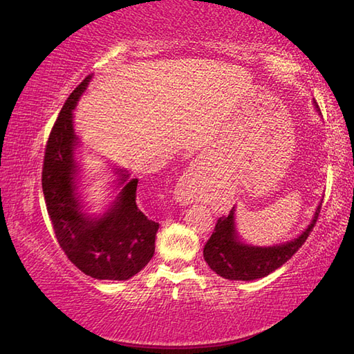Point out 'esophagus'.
<instances>
[{"label":"esophagus","mask_w":354,"mask_h":354,"mask_svg":"<svg viewBox=\"0 0 354 354\" xmlns=\"http://www.w3.org/2000/svg\"><path fill=\"white\" fill-rule=\"evenodd\" d=\"M176 200L186 206L195 200V169H187L176 187Z\"/></svg>","instance_id":"34e87169"}]
</instances>
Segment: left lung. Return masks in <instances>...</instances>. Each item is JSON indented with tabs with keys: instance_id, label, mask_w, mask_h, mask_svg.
I'll use <instances>...</instances> for the list:
<instances>
[{
	"instance_id": "8db88e82",
	"label": "left lung",
	"mask_w": 354,
	"mask_h": 354,
	"mask_svg": "<svg viewBox=\"0 0 354 354\" xmlns=\"http://www.w3.org/2000/svg\"><path fill=\"white\" fill-rule=\"evenodd\" d=\"M319 210L321 204L317 207L308 229L294 241L274 247H253L239 241L236 227H234L233 207L229 215L218 219L214 233L204 245V261L207 262L210 270H214L218 276L224 279L245 281L262 279L280 268L297 253L298 248L308 239L313 225L317 224Z\"/></svg>"
}]
</instances>
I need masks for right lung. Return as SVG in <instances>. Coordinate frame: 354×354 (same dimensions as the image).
I'll list each match as a JSON object with an SVG mask.
<instances>
[{
  "instance_id": "obj_1",
  "label": "right lung",
  "mask_w": 354,
  "mask_h": 354,
  "mask_svg": "<svg viewBox=\"0 0 354 354\" xmlns=\"http://www.w3.org/2000/svg\"><path fill=\"white\" fill-rule=\"evenodd\" d=\"M91 80L88 75L68 97L45 147L42 191L60 248L78 270L98 280H129L151 261L159 223L136 204L138 178L120 169L121 192L103 216L83 214L75 195L73 111Z\"/></svg>"
}]
</instances>
